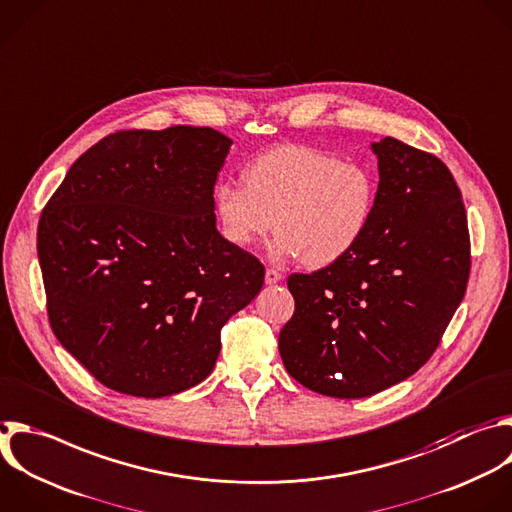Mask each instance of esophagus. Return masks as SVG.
Instances as JSON below:
<instances>
[{
    "instance_id": "34e87169",
    "label": "esophagus",
    "mask_w": 512,
    "mask_h": 512,
    "mask_svg": "<svg viewBox=\"0 0 512 512\" xmlns=\"http://www.w3.org/2000/svg\"><path fill=\"white\" fill-rule=\"evenodd\" d=\"M281 281V273L277 271V269H267L265 271V283L267 285H275V283H279Z\"/></svg>"
}]
</instances>
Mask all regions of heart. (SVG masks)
Returning <instances> with one entry per match:
<instances>
[{
  "label": "heart",
  "instance_id": "heart-1",
  "mask_svg": "<svg viewBox=\"0 0 512 512\" xmlns=\"http://www.w3.org/2000/svg\"><path fill=\"white\" fill-rule=\"evenodd\" d=\"M243 185L221 183L213 195L221 235L247 249L275 223L273 255L325 267L346 257L370 227L376 183L354 160L287 144L263 152L243 170Z\"/></svg>",
  "mask_w": 512,
  "mask_h": 512
}]
</instances>
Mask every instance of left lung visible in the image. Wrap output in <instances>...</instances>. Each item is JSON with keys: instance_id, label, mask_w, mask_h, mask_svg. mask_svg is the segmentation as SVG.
Listing matches in <instances>:
<instances>
[{"instance_id": "obj_1", "label": "left lung", "mask_w": 512, "mask_h": 512, "mask_svg": "<svg viewBox=\"0 0 512 512\" xmlns=\"http://www.w3.org/2000/svg\"><path fill=\"white\" fill-rule=\"evenodd\" d=\"M380 183L360 243L293 273V317L279 333L285 370L331 398H366L418 372L440 344L470 273V237L448 166L392 136L372 144Z\"/></svg>"}]
</instances>
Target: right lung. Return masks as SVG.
I'll return each mask as SVG.
<instances>
[{
	"mask_svg": "<svg viewBox=\"0 0 512 512\" xmlns=\"http://www.w3.org/2000/svg\"><path fill=\"white\" fill-rule=\"evenodd\" d=\"M233 140L213 128L122 130L68 170L38 225L50 325L106 388L164 398L203 382L221 327L265 267L217 231Z\"/></svg>",
	"mask_w": 512,
	"mask_h": 512,
	"instance_id": "add662e5",
	"label": "right lung"
}]
</instances>
